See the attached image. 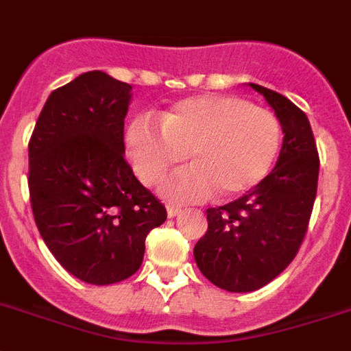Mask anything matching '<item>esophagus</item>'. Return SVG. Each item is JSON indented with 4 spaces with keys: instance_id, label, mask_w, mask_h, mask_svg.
Returning <instances> with one entry per match:
<instances>
[{
    "instance_id": "esophagus-1",
    "label": "esophagus",
    "mask_w": 351,
    "mask_h": 351,
    "mask_svg": "<svg viewBox=\"0 0 351 351\" xmlns=\"http://www.w3.org/2000/svg\"><path fill=\"white\" fill-rule=\"evenodd\" d=\"M180 213H182V208H178V206H167V217L169 219L176 217Z\"/></svg>"
}]
</instances>
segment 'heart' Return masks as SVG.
<instances>
[{
	"instance_id": "obj_1",
	"label": "heart",
	"mask_w": 351,
	"mask_h": 351,
	"mask_svg": "<svg viewBox=\"0 0 351 351\" xmlns=\"http://www.w3.org/2000/svg\"><path fill=\"white\" fill-rule=\"evenodd\" d=\"M152 121L136 120L125 132V148L145 185L164 182L160 194L171 203H197L217 194L237 199L267 178L281 148V125L272 111L234 95H197L178 100Z\"/></svg>"
}]
</instances>
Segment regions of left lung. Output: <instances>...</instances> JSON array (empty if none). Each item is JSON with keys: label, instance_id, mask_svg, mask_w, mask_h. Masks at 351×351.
<instances>
[{"label": "left lung", "instance_id": "obj_1", "mask_svg": "<svg viewBox=\"0 0 351 351\" xmlns=\"http://www.w3.org/2000/svg\"><path fill=\"white\" fill-rule=\"evenodd\" d=\"M281 123L276 167L251 193L206 210L208 230L194 247L201 274L233 293H249L276 279L297 256L318 187L319 158L306 112L277 91L249 83Z\"/></svg>", "mask_w": 351, "mask_h": 351}]
</instances>
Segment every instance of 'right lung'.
I'll list each match as a JSON object with an SVG mask.
<instances>
[{
  "mask_svg": "<svg viewBox=\"0 0 351 351\" xmlns=\"http://www.w3.org/2000/svg\"><path fill=\"white\" fill-rule=\"evenodd\" d=\"M130 100V84L84 72L49 95L29 139L36 228L66 272L90 285L138 272L146 234L167 217L123 157Z\"/></svg>",
  "mask_w": 351,
  "mask_h": 351,
  "instance_id": "obj_1",
  "label": "right lung"
}]
</instances>
